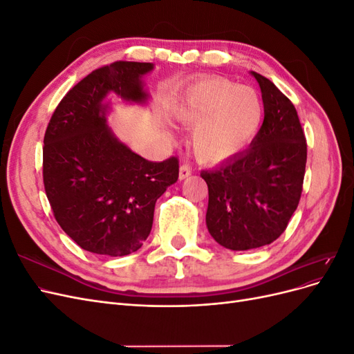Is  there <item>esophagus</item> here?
<instances>
[{
	"mask_svg": "<svg viewBox=\"0 0 354 354\" xmlns=\"http://www.w3.org/2000/svg\"><path fill=\"white\" fill-rule=\"evenodd\" d=\"M192 167L189 165V164H181V167H180V173H178V177H180V180H185V178H187L190 174H192Z\"/></svg>",
	"mask_w": 354,
	"mask_h": 354,
	"instance_id": "1",
	"label": "esophagus"
}]
</instances>
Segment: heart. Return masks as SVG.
I'll return each mask as SVG.
<instances>
[{
    "instance_id": "obj_1",
    "label": "heart",
    "mask_w": 354,
    "mask_h": 354,
    "mask_svg": "<svg viewBox=\"0 0 354 354\" xmlns=\"http://www.w3.org/2000/svg\"><path fill=\"white\" fill-rule=\"evenodd\" d=\"M187 128H196L192 147L202 162H218L236 153L257 133L263 103L254 90L226 80L196 84L177 109Z\"/></svg>"
}]
</instances>
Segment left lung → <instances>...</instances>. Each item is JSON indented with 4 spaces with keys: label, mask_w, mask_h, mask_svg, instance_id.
Wrapping results in <instances>:
<instances>
[{
    "label": "left lung",
    "mask_w": 354,
    "mask_h": 354,
    "mask_svg": "<svg viewBox=\"0 0 354 354\" xmlns=\"http://www.w3.org/2000/svg\"><path fill=\"white\" fill-rule=\"evenodd\" d=\"M252 75L264 104L260 131L246 151L201 173L208 185V232L233 251L260 248L285 232L301 198L307 160L292 102L270 80Z\"/></svg>",
    "instance_id": "8db88e82"
}]
</instances>
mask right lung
Wrapping results in <instances>:
<instances>
[{
	"instance_id": "obj_1",
	"label": "right lung",
	"mask_w": 354,
	"mask_h": 354,
	"mask_svg": "<svg viewBox=\"0 0 354 354\" xmlns=\"http://www.w3.org/2000/svg\"><path fill=\"white\" fill-rule=\"evenodd\" d=\"M152 69V63L120 60L93 71L66 93L47 125L46 195L59 226L88 252L122 257L140 248L158 198L178 178L177 156L147 160L106 124L108 93L146 102L140 78Z\"/></svg>"
}]
</instances>
